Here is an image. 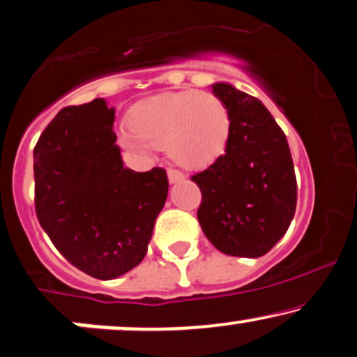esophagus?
Returning <instances> with one entry per match:
<instances>
[{"mask_svg":"<svg viewBox=\"0 0 357 357\" xmlns=\"http://www.w3.org/2000/svg\"><path fill=\"white\" fill-rule=\"evenodd\" d=\"M167 175H169V182H170V183L182 182V180L185 178V175H183L182 172L175 170V169H169V170H167Z\"/></svg>","mask_w":357,"mask_h":357,"instance_id":"1","label":"esophagus"}]
</instances>
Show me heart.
<instances>
[{
  "label": "heart",
  "instance_id": "1",
  "mask_svg": "<svg viewBox=\"0 0 357 357\" xmlns=\"http://www.w3.org/2000/svg\"><path fill=\"white\" fill-rule=\"evenodd\" d=\"M130 129L119 132L127 151L165 145L169 155L188 169L213 164L230 137V114L213 92L182 91L140 100L129 114Z\"/></svg>",
  "mask_w": 357,
  "mask_h": 357
}]
</instances>
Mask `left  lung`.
Wrapping results in <instances>:
<instances>
[{
	"mask_svg": "<svg viewBox=\"0 0 357 357\" xmlns=\"http://www.w3.org/2000/svg\"><path fill=\"white\" fill-rule=\"evenodd\" d=\"M230 114L225 153L192 177L202 192L205 236L230 257L258 258L288 230L296 175L284 132L257 98L225 82L212 86Z\"/></svg>",
	"mask_w": 357,
	"mask_h": 357,
	"instance_id": "1",
	"label": "left lung"
}]
</instances>
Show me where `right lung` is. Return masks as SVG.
Returning a JSON list of instances; mask_svg holds the SVG:
<instances>
[{"label": "right lung", "instance_id": "right-lung-1", "mask_svg": "<svg viewBox=\"0 0 357 357\" xmlns=\"http://www.w3.org/2000/svg\"><path fill=\"white\" fill-rule=\"evenodd\" d=\"M104 99L61 109L34 147V205L71 265L114 280L142 261L169 192L160 167H124Z\"/></svg>", "mask_w": 357, "mask_h": 357}]
</instances>
